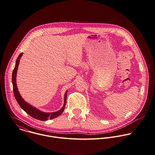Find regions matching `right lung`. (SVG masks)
<instances>
[{"label": "right lung", "mask_w": 155, "mask_h": 155, "mask_svg": "<svg viewBox=\"0 0 155 155\" xmlns=\"http://www.w3.org/2000/svg\"><path fill=\"white\" fill-rule=\"evenodd\" d=\"M23 54V53H21L17 58V61L15 62V66L13 70L12 75V85H13V91H14V96H15L16 101H17V102L19 104V105L20 106V107L26 113H27L31 117H33L34 119H37V120H39L41 121H45L48 119L51 120V119H54V118L58 117L59 116H60L62 114L63 111H64V107L66 105V102L67 92H68L67 91H66V92L64 93V104H63V106L62 107V108L56 112H53V113H45V112H43V111L36 108L35 107L30 105L29 103L26 102V101H25L23 99V97H21V96L19 93L18 88H17V83H16V77H17V69H18V67L19 65L20 61V59H21Z\"/></svg>", "instance_id": "1"}]
</instances>
